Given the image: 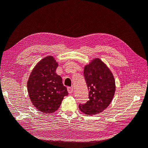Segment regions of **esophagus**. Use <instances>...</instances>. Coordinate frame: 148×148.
Here are the masks:
<instances>
[{
    "label": "esophagus",
    "instance_id": "esophagus-1",
    "mask_svg": "<svg viewBox=\"0 0 148 148\" xmlns=\"http://www.w3.org/2000/svg\"><path fill=\"white\" fill-rule=\"evenodd\" d=\"M67 90L69 94H72L73 92V87H68L67 88Z\"/></svg>",
    "mask_w": 148,
    "mask_h": 148
}]
</instances>
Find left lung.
<instances>
[{
	"label": "left lung",
	"instance_id": "obj_1",
	"mask_svg": "<svg viewBox=\"0 0 148 148\" xmlns=\"http://www.w3.org/2000/svg\"><path fill=\"white\" fill-rule=\"evenodd\" d=\"M84 77L89 91V100L79 104V109L87 115L99 114L109 106L115 91V83L111 71L99 59L85 66Z\"/></svg>",
	"mask_w": 148,
	"mask_h": 148
}]
</instances>
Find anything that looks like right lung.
I'll return each mask as SVG.
<instances>
[{
    "instance_id": "1",
    "label": "right lung",
    "mask_w": 148,
    "mask_h": 148,
    "mask_svg": "<svg viewBox=\"0 0 148 148\" xmlns=\"http://www.w3.org/2000/svg\"><path fill=\"white\" fill-rule=\"evenodd\" d=\"M57 66L54 58L47 56L35 66L28 79L30 99L42 112H54L59 108L64 97L69 95L62 78L56 74Z\"/></svg>"
}]
</instances>
